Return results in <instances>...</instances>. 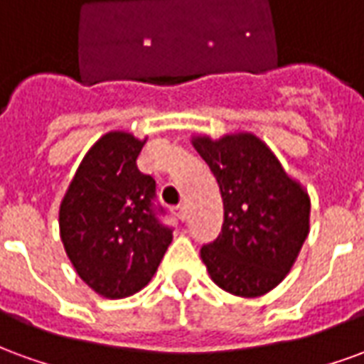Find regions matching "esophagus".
<instances>
[{
	"label": "esophagus",
	"instance_id": "1",
	"mask_svg": "<svg viewBox=\"0 0 364 364\" xmlns=\"http://www.w3.org/2000/svg\"><path fill=\"white\" fill-rule=\"evenodd\" d=\"M173 214L179 218V220L185 222V218H187V208H185V206H175Z\"/></svg>",
	"mask_w": 364,
	"mask_h": 364
}]
</instances>
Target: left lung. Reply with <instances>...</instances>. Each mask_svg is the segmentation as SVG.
I'll list each match as a JSON object with an SVG mask.
<instances>
[{
    "label": "left lung",
    "instance_id": "1",
    "mask_svg": "<svg viewBox=\"0 0 364 364\" xmlns=\"http://www.w3.org/2000/svg\"><path fill=\"white\" fill-rule=\"evenodd\" d=\"M193 146L218 181L224 224L200 247L208 274L244 298L267 294L287 277L310 230V198L265 142L250 132L195 136Z\"/></svg>",
    "mask_w": 364,
    "mask_h": 364
}]
</instances>
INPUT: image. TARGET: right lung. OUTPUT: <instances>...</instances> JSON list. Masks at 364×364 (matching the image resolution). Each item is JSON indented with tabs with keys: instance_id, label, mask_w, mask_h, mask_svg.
I'll use <instances>...</instances> for the list:
<instances>
[{
	"instance_id": "right-lung-1",
	"label": "right lung",
	"mask_w": 364,
	"mask_h": 364,
	"mask_svg": "<svg viewBox=\"0 0 364 364\" xmlns=\"http://www.w3.org/2000/svg\"><path fill=\"white\" fill-rule=\"evenodd\" d=\"M146 140L101 136L85 154L60 205V237L75 273L105 298L144 289L173 240L154 205L156 181L136 167Z\"/></svg>"
}]
</instances>
